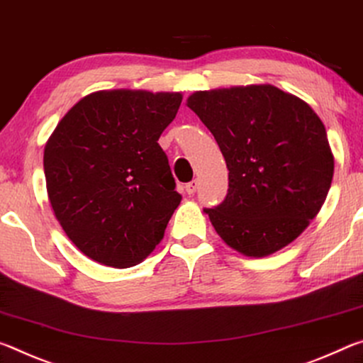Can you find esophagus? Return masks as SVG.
<instances>
[{"label":"esophagus","instance_id":"34e87169","mask_svg":"<svg viewBox=\"0 0 363 363\" xmlns=\"http://www.w3.org/2000/svg\"><path fill=\"white\" fill-rule=\"evenodd\" d=\"M185 189H186V193H188V194H194V193H196V189H198V180H193V182L186 183Z\"/></svg>","mask_w":363,"mask_h":363}]
</instances>
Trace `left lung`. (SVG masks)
Returning a JSON list of instances; mask_svg holds the SVG:
<instances>
[{
  "label": "left lung",
  "mask_w": 363,
  "mask_h": 363,
  "mask_svg": "<svg viewBox=\"0 0 363 363\" xmlns=\"http://www.w3.org/2000/svg\"><path fill=\"white\" fill-rule=\"evenodd\" d=\"M188 108L211 130L228 167V193L204 209L218 236L249 257L289 245L328 194L335 159L320 117L272 85L196 91Z\"/></svg>",
  "instance_id": "left-lung-1"
}]
</instances>
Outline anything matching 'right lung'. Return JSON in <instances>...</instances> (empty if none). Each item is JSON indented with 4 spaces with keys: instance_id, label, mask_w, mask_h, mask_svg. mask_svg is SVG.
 Here are the masks:
<instances>
[{
    "instance_id": "1",
    "label": "right lung",
    "mask_w": 363,
    "mask_h": 363,
    "mask_svg": "<svg viewBox=\"0 0 363 363\" xmlns=\"http://www.w3.org/2000/svg\"><path fill=\"white\" fill-rule=\"evenodd\" d=\"M180 104V93H91L48 140L43 167L51 207L90 259L127 269L162 240L182 196L157 140Z\"/></svg>"
}]
</instances>
